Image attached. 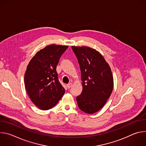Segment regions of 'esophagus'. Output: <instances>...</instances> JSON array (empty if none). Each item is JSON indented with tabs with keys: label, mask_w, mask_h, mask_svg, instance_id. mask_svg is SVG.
<instances>
[{
	"label": "esophagus",
	"mask_w": 146,
	"mask_h": 146,
	"mask_svg": "<svg viewBox=\"0 0 146 146\" xmlns=\"http://www.w3.org/2000/svg\"><path fill=\"white\" fill-rule=\"evenodd\" d=\"M72 87V83H69V84H67V87H68V88H71Z\"/></svg>",
	"instance_id": "esophagus-1"
}]
</instances>
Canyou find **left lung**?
Wrapping results in <instances>:
<instances>
[{
    "instance_id": "1",
    "label": "left lung",
    "mask_w": 146,
    "mask_h": 146,
    "mask_svg": "<svg viewBox=\"0 0 146 146\" xmlns=\"http://www.w3.org/2000/svg\"><path fill=\"white\" fill-rule=\"evenodd\" d=\"M81 70L82 91L76 98L82 111L94 114L101 109L110 98L114 81L111 68L96 50L88 47L72 46Z\"/></svg>"
}]
</instances>
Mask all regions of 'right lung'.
<instances>
[{
  "mask_svg": "<svg viewBox=\"0 0 146 146\" xmlns=\"http://www.w3.org/2000/svg\"><path fill=\"white\" fill-rule=\"evenodd\" d=\"M67 46L51 44L38 51L31 59L25 73L27 92L41 110L54 107L65 90L58 80L56 66Z\"/></svg>",
  "mask_w": 146,
  "mask_h": 146,
  "instance_id": "obj_1",
  "label": "right lung"
}]
</instances>
